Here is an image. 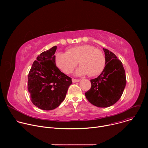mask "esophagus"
Instances as JSON below:
<instances>
[{"label":"esophagus","instance_id":"34e87169","mask_svg":"<svg viewBox=\"0 0 148 148\" xmlns=\"http://www.w3.org/2000/svg\"><path fill=\"white\" fill-rule=\"evenodd\" d=\"M72 81H73V82H77L80 81V80H79V79H76L73 78V79H72Z\"/></svg>","mask_w":148,"mask_h":148}]
</instances>
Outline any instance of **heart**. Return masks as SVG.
<instances>
[{"instance_id":"heart-1","label":"heart","mask_w":148,"mask_h":148,"mask_svg":"<svg viewBox=\"0 0 148 148\" xmlns=\"http://www.w3.org/2000/svg\"><path fill=\"white\" fill-rule=\"evenodd\" d=\"M55 60L57 66L66 74L70 73L78 62L81 66L75 72L77 75L87 74L90 77L98 75L102 73L105 64L103 53L87 45L73 47L67 53H57Z\"/></svg>"}]
</instances>
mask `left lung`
Masks as SVG:
<instances>
[{
    "label": "left lung",
    "mask_w": 148,
    "mask_h": 148,
    "mask_svg": "<svg viewBox=\"0 0 148 148\" xmlns=\"http://www.w3.org/2000/svg\"><path fill=\"white\" fill-rule=\"evenodd\" d=\"M103 50L105 66L97 78L90 80L91 87L85 95L95 106L107 108L115 103L121 97L126 79L122 62L112 52L105 49Z\"/></svg>",
    "instance_id": "1"
}]
</instances>
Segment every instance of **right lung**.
Wrapping results in <instances>:
<instances>
[{
    "mask_svg": "<svg viewBox=\"0 0 148 148\" xmlns=\"http://www.w3.org/2000/svg\"><path fill=\"white\" fill-rule=\"evenodd\" d=\"M57 46L38 55L28 75V91L33 103L43 110H52L64 100L71 78L56 66Z\"/></svg>",
    "mask_w": 148,
    "mask_h": 148,
    "instance_id": "right-lung-1",
    "label": "right lung"
}]
</instances>
